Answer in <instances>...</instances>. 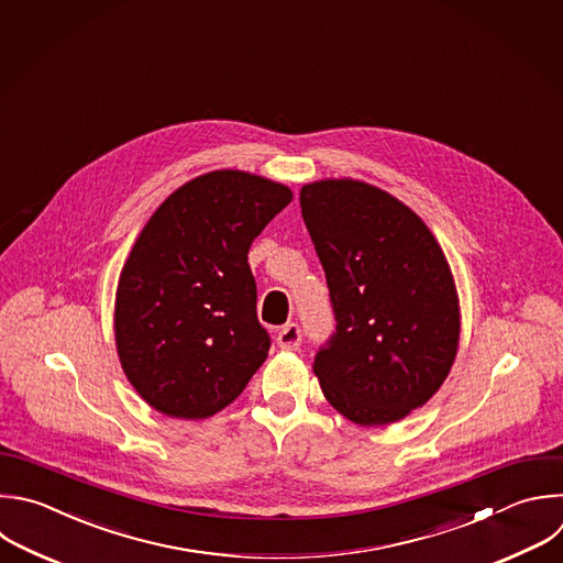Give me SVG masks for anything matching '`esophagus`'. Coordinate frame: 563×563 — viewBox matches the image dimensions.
<instances>
[{
  "mask_svg": "<svg viewBox=\"0 0 563 563\" xmlns=\"http://www.w3.org/2000/svg\"><path fill=\"white\" fill-rule=\"evenodd\" d=\"M276 342H278L280 349H298L300 342H302V331H300V327H298L296 322L285 324V327L278 331Z\"/></svg>",
  "mask_w": 563,
  "mask_h": 563,
  "instance_id": "34e87169",
  "label": "esophagus"
}]
</instances>
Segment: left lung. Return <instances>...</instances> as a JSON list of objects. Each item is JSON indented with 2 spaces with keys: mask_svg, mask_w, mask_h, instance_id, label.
Listing matches in <instances>:
<instances>
[{
  "mask_svg": "<svg viewBox=\"0 0 563 563\" xmlns=\"http://www.w3.org/2000/svg\"><path fill=\"white\" fill-rule=\"evenodd\" d=\"M300 208L335 316L313 357L320 389L355 424L398 422L433 398L457 353L444 252L416 212L362 180L302 185Z\"/></svg>",
  "mask_w": 563,
  "mask_h": 563,
  "instance_id": "8db88e82",
  "label": "left lung"
}]
</instances>
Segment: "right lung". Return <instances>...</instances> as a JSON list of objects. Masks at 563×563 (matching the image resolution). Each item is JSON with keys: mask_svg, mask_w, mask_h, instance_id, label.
Here are the masks:
<instances>
[{"mask_svg": "<svg viewBox=\"0 0 563 563\" xmlns=\"http://www.w3.org/2000/svg\"><path fill=\"white\" fill-rule=\"evenodd\" d=\"M291 203L280 183L217 169L185 183L139 234L117 287L114 338L136 394L203 420L234 402L269 351L247 252Z\"/></svg>", "mask_w": 563, "mask_h": 563, "instance_id": "obj_1", "label": "right lung"}]
</instances>
